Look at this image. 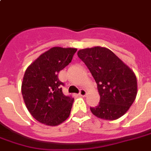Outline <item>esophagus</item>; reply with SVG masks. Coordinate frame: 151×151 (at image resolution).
Masks as SVG:
<instances>
[{"label": "esophagus", "instance_id": "34e87169", "mask_svg": "<svg viewBox=\"0 0 151 151\" xmlns=\"http://www.w3.org/2000/svg\"><path fill=\"white\" fill-rule=\"evenodd\" d=\"M86 94V91L85 89H81V90L79 91V96H85Z\"/></svg>", "mask_w": 151, "mask_h": 151}]
</instances>
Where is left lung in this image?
<instances>
[{
    "label": "left lung",
    "mask_w": 151,
    "mask_h": 151,
    "mask_svg": "<svg viewBox=\"0 0 151 151\" xmlns=\"http://www.w3.org/2000/svg\"><path fill=\"white\" fill-rule=\"evenodd\" d=\"M78 55L93 76L101 96L99 105L90 108L91 113L105 120L123 116L137 96V83L133 71L105 47L83 49Z\"/></svg>",
    "instance_id": "8db88e82"
}]
</instances>
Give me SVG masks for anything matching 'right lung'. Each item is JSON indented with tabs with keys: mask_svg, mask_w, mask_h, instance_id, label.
Wrapping results in <instances>:
<instances>
[{
	"mask_svg": "<svg viewBox=\"0 0 151 151\" xmlns=\"http://www.w3.org/2000/svg\"><path fill=\"white\" fill-rule=\"evenodd\" d=\"M75 48L52 47L28 66L22 83L25 105L32 117L49 126L67 119L74 99L62 91L58 74L72 61Z\"/></svg>",
	"mask_w": 151,
	"mask_h": 151,
	"instance_id": "obj_1",
	"label": "right lung"
}]
</instances>
